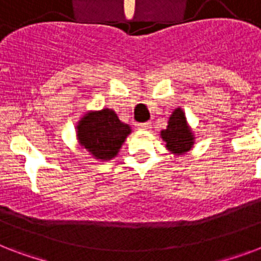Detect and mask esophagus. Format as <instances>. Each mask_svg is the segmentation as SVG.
<instances>
[{
  "instance_id": "34e87169",
  "label": "esophagus",
  "mask_w": 261,
  "mask_h": 261,
  "mask_svg": "<svg viewBox=\"0 0 261 261\" xmlns=\"http://www.w3.org/2000/svg\"><path fill=\"white\" fill-rule=\"evenodd\" d=\"M137 127H138L139 130H149V128H151V123L150 122L138 123V124H137Z\"/></svg>"
}]
</instances>
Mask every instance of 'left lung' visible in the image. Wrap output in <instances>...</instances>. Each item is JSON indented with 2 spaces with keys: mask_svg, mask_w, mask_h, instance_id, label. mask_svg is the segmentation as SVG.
<instances>
[{
  "mask_svg": "<svg viewBox=\"0 0 261 261\" xmlns=\"http://www.w3.org/2000/svg\"><path fill=\"white\" fill-rule=\"evenodd\" d=\"M161 138L167 143L168 150L174 154H184L194 145V134L187 124L186 115L177 108L172 112L168 127L161 131Z\"/></svg>",
  "mask_w": 261,
  "mask_h": 261,
  "instance_id": "1",
  "label": "left lung"
}]
</instances>
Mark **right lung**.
Listing matches in <instances>:
<instances>
[{
    "mask_svg": "<svg viewBox=\"0 0 261 261\" xmlns=\"http://www.w3.org/2000/svg\"><path fill=\"white\" fill-rule=\"evenodd\" d=\"M131 133L128 124L119 120L115 111L104 108L88 112L77 126V138L81 146L97 160H111Z\"/></svg>",
    "mask_w": 261,
    "mask_h": 261,
    "instance_id": "obj_1",
    "label": "right lung"
}]
</instances>
